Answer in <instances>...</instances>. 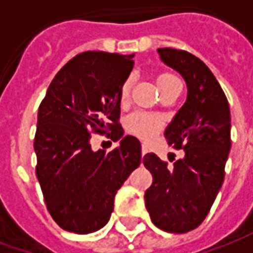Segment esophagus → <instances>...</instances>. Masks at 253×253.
Here are the masks:
<instances>
[{
    "mask_svg": "<svg viewBox=\"0 0 253 253\" xmlns=\"http://www.w3.org/2000/svg\"><path fill=\"white\" fill-rule=\"evenodd\" d=\"M146 152H148V149H146V146H145V143H142V149H141V153H142V156H145Z\"/></svg>",
    "mask_w": 253,
    "mask_h": 253,
    "instance_id": "obj_1",
    "label": "esophagus"
}]
</instances>
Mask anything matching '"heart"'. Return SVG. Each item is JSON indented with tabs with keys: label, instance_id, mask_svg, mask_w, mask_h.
Returning a JSON list of instances; mask_svg holds the SVG:
<instances>
[{
	"label": "heart",
	"instance_id": "1",
	"mask_svg": "<svg viewBox=\"0 0 253 253\" xmlns=\"http://www.w3.org/2000/svg\"><path fill=\"white\" fill-rule=\"evenodd\" d=\"M156 83H157V86L160 88V90L164 93L168 89L172 88L173 85L180 84V80L176 77L173 73L163 72L156 77ZM131 88L132 83L130 78L122 84L121 100L123 103L127 101L128 97H130ZM163 126H164V119L161 116L156 115V114H150V112H146V111H135L127 119V128H128V131L141 138L153 137L163 128Z\"/></svg>",
	"mask_w": 253,
	"mask_h": 253
}]
</instances>
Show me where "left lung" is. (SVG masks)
I'll return each mask as SVG.
<instances>
[{"label": "left lung", "instance_id": "obj_1", "mask_svg": "<svg viewBox=\"0 0 253 253\" xmlns=\"http://www.w3.org/2000/svg\"><path fill=\"white\" fill-rule=\"evenodd\" d=\"M159 54L188 86L187 101L165 131L168 145L183 149L184 159L169 167L154 153L143 156L153 176L145 206L157 228L187 233L203 222L222 186L232 145L230 111L217 78L199 58L169 47Z\"/></svg>", "mask_w": 253, "mask_h": 253}]
</instances>
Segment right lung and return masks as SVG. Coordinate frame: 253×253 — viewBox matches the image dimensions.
I'll list each match as a JSON object with an SVG mask.
<instances>
[{"label": "right lung", "instance_id": "1", "mask_svg": "<svg viewBox=\"0 0 253 253\" xmlns=\"http://www.w3.org/2000/svg\"><path fill=\"white\" fill-rule=\"evenodd\" d=\"M134 55L85 51L57 73L38 112L36 176L47 210L67 232L92 233L108 222L118 190L141 163V143L123 137L121 86ZM92 133L121 145L93 152Z\"/></svg>", "mask_w": 253, "mask_h": 253}]
</instances>
